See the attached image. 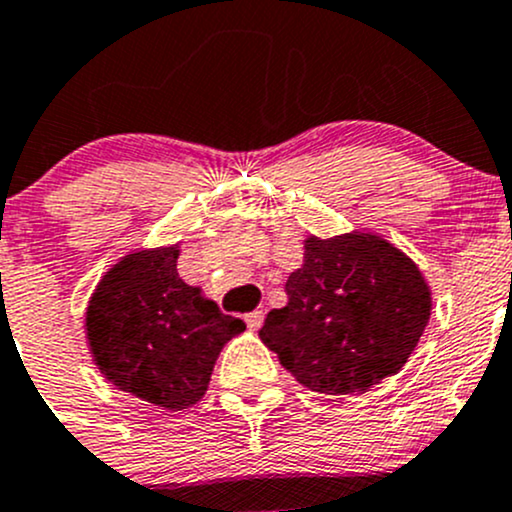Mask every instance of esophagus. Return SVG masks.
I'll return each mask as SVG.
<instances>
[{
  "label": "esophagus",
  "instance_id": "esophagus-1",
  "mask_svg": "<svg viewBox=\"0 0 512 512\" xmlns=\"http://www.w3.org/2000/svg\"><path fill=\"white\" fill-rule=\"evenodd\" d=\"M246 325H249V330H258L263 325V310H254V313L246 315Z\"/></svg>",
  "mask_w": 512,
  "mask_h": 512
}]
</instances>
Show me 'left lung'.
Returning <instances> with one entry per match:
<instances>
[{
    "instance_id": "obj_1",
    "label": "left lung",
    "mask_w": 512,
    "mask_h": 512,
    "mask_svg": "<svg viewBox=\"0 0 512 512\" xmlns=\"http://www.w3.org/2000/svg\"><path fill=\"white\" fill-rule=\"evenodd\" d=\"M286 295L258 337L320 394H362L397 374L431 315V288L419 266L372 231L308 236Z\"/></svg>"
}]
</instances>
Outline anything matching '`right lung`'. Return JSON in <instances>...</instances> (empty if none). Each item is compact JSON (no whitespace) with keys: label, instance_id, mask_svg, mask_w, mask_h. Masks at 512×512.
<instances>
[{"label":"right lung","instance_id":"1","mask_svg":"<svg viewBox=\"0 0 512 512\" xmlns=\"http://www.w3.org/2000/svg\"><path fill=\"white\" fill-rule=\"evenodd\" d=\"M179 244L130 251L105 271L86 308L93 362L123 392L179 412L207 394L221 347L244 320L177 273Z\"/></svg>","mask_w":512,"mask_h":512}]
</instances>
